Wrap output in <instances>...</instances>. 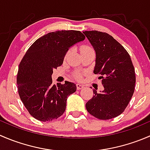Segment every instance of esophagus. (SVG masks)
<instances>
[{"mask_svg":"<svg viewBox=\"0 0 150 150\" xmlns=\"http://www.w3.org/2000/svg\"><path fill=\"white\" fill-rule=\"evenodd\" d=\"M76 87H77V89H78V90H81V89L83 88L84 86H83V85H81L80 83H77L76 84Z\"/></svg>","mask_w":150,"mask_h":150,"instance_id":"1","label":"esophagus"}]
</instances>
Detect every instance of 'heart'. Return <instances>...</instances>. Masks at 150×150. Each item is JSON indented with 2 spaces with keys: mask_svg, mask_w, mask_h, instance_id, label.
Masks as SVG:
<instances>
[{
  "mask_svg": "<svg viewBox=\"0 0 150 150\" xmlns=\"http://www.w3.org/2000/svg\"><path fill=\"white\" fill-rule=\"evenodd\" d=\"M90 49H91V48L90 47L86 46H82V47H81V51H86V50H90ZM74 78H76V79H78V80L81 79V74H79V73H75V75H74Z\"/></svg>",
  "mask_w": 150,
  "mask_h": 150,
  "instance_id": "obj_1",
  "label": "heart"
}]
</instances>
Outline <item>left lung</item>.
<instances>
[{"label":"left lung","instance_id":"8db88e82","mask_svg":"<svg viewBox=\"0 0 150 150\" xmlns=\"http://www.w3.org/2000/svg\"><path fill=\"white\" fill-rule=\"evenodd\" d=\"M96 52L93 73L99 74L104 90L97 92L86 104L87 111L100 120L120 115L134 92L136 75L131 57L112 36L92 30L83 32Z\"/></svg>","mask_w":150,"mask_h":150}]
</instances>
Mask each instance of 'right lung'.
Instances as JSON below:
<instances>
[{
	"instance_id": "right-lung-1",
	"label": "right lung",
	"mask_w": 150,
	"mask_h": 150,
	"mask_svg": "<svg viewBox=\"0 0 150 150\" xmlns=\"http://www.w3.org/2000/svg\"><path fill=\"white\" fill-rule=\"evenodd\" d=\"M86 38L81 32L49 33L34 42L19 66L16 83L22 103L40 121H51L63 115L67 99L76 91V85L52 83L53 69L62 64L69 48Z\"/></svg>"
}]
</instances>
